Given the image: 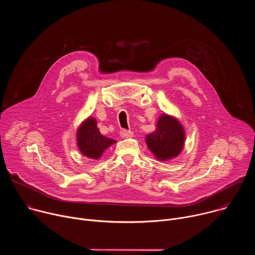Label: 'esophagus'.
I'll use <instances>...</instances> for the list:
<instances>
[{
	"label": "esophagus",
	"instance_id": "obj_1",
	"mask_svg": "<svg viewBox=\"0 0 255 255\" xmlns=\"http://www.w3.org/2000/svg\"><path fill=\"white\" fill-rule=\"evenodd\" d=\"M120 135H121V137H123V138H128V137H132V136H133V132H132L131 130L123 129V130L120 132Z\"/></svg>",
	"mask_w": 255,
	"mask_h": 255
}]
</instances>
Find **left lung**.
<instances>
[{
    "label": "left lung",
    "mask_w": 255,
    "mask_h": 255,
    "mask_svg": "<svg viewBox=\"0 0 255 255\" xmlns=\"http://www.w3.org/2000/svg\"><path fill=\"white\" fill-rule=\"evenodd\" d=\"M184 142L185 133L180 123L165 114L159 118L156 130L146 136L148 148L159 160L170 159L179 154Z\"/></svg>",
    "instance_id": "left-lung-1"
}]
</instances>
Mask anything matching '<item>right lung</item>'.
Returning a JSON list of instances; mask_svg holds the SVG:
<instances>
[{
  "mask_svg": "<svg viewBox=\"0 0 255 255\" xmlns=\"http://www.w3.org/2000/svg\"><path fill=\"white\" fill-rule=\"evenodd\" d=\"M115 142L114 139L100 133L97 121L93 118H89L78 131V146L82 153L90 158L98 159L104 150Z\"/></svg>",
  "mask_w": 255,
  "mask_h": 255,
  "instance_id": "add662e5",
  "label": "right lung"
}]
</instances>
